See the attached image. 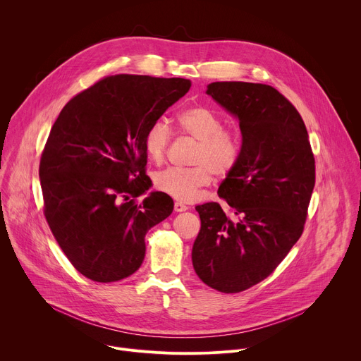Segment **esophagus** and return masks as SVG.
Returning <instances> with one entry per match:
<instances>
[{"label":"esophagus","instance_id":"1","mask_svg":"<svg viewBox=\"0 0 361 361\" xmlns=\"http://www.w3.org/2000/svg\"><path fill=\"white\" fill-rule=\"evenodd\" d=\"M188 207L184 204V202H180V201H176L174 202V212L177 213H183V212H187Z\"/></svg>","mask_w":361,"mask_h":361}]
</instances>
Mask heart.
Masks as SVG:
<instances>
[{"instance_id": "1", "label": "heart", "mask_w": 361, "mask_h": 361, "mask_svg": "<svg viewBox=\"0 0 361 361\" xmlns=\"http://www.w3.org/2000/svg\"><path fill=\"white\" fill-rule=\"evenodd\" d=\"M181 133L197 140L191 163L194 167H170L154 177V187L180 200L191 201L198 191L209 185L213 174L227 177L234 171L241 159V140L237 133L224 128L223 118L210 107L194 106L177 116ZM171 140V131L163 121H154L144 134V151L149 161H164Z\"/></svg>"}]
</instances>
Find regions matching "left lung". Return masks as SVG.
I'll list each match as a JSON object with an SVG mask.
<instances>
[{
    "label": "left lung",
    "instance_id": "left-lung-1",
    "mask_svg": "<svg viewBox=\"0 0 361 361\" xmlns=\"http://www.w3.org/2000/svg\"><path fill=\"white\" fill-rule=\"evenodd\" d=\"M207 94L238 117L243 149L219 187L230 213L213 201L195 207L191 257L202 283L233 294L267 279L301 237L316 161L300 113L274 87L220 81Z\"/></svg>",
    "mask_w": 361,
    "mask_h": 361
}]
</instances>
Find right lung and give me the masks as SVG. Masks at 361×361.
<instances>
[{"label":"right lung","instance_id":"right-lung-1","mask_svg":"<svg viewBox=\"0 0 361 361\" xmlns=\"http://www.w3.org/2000/svg\"><path fill=\"white\" fill-rule=\"evenodd\" d=\"M191 87L185 78L116 74L74 95L39 160L44 216L74 269L97 283L135 273L145 233L173 213L149 185L144 134Z\"/></svg>","mask_w":361,"mask_h":361}]
</instances>
